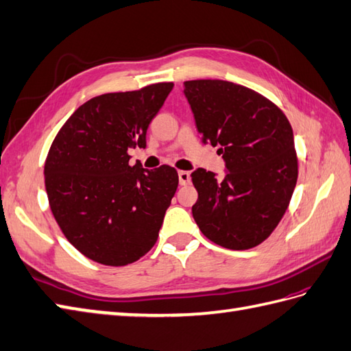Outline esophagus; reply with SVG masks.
Masks as SVG:
<instances>
[{
    "mask_svg": "<svg viewBox=\"0 0 351 351\" xmlns=\"http://www.w3.org/2000/svg\"><path fill=\"white\" fill-rule=\"evenodd\" d=\"M178 182L182 186H186L191 183V174L187 171H178Z\"/></svg>",
    "mask_w": 351,
    "mask_h": 351,
    "instance_id": "1",
    "label": "esophagus"
}]
</instances>
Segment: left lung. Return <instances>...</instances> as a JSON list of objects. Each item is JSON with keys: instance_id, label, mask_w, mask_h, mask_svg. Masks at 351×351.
<instances>
[{"instance_id": "left-lung-1", "label": "left lung", "mask_w": 351, "mask_h": 351, "mask_svg": "<svg viewBox=\"0 0 351 351\" xmlns=\"http://www.w3.org/2000/svg\"><path fill=\"white\" fill-rule=\"evenodd\" d=\"M183 93L202 143L217 146L226 167L223 178L204 168L192 173L193 219L210 241L252 249L277 228L295 191L292 126L276 104L240 84L192 80Z\"/></svg>"}]
</instances>
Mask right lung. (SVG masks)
<instances>
[{"mask_svg": "<svg viewBox=\"0 0 351 351\" xmlns=\"http://www.w3.org/2000/svg\"><path fill=\"white\" fill-rule=\"evenodd\" d=\"M173 86L156 83L89 99L49 150L45 182L50 210L66 240L98 263H132L158 240L178 186L177 171L131 167L128 150L146 147L147 128Z\"/></svg>", "mask_w": 351, "mask_h": 351, "instance_id": "obj_1", "label": "right lung"}]
</instances>
